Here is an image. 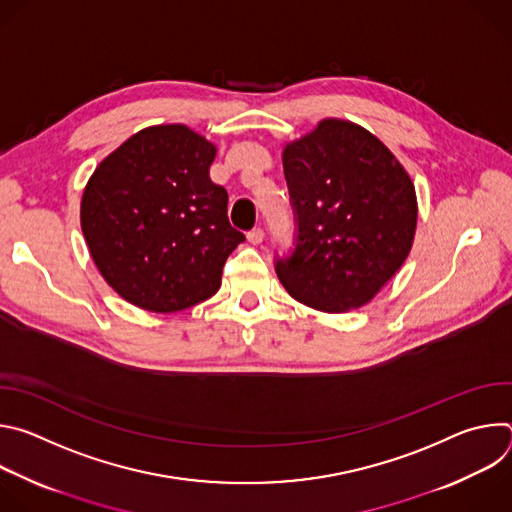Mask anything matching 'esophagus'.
<instances>
[{"label":"esophagus","mask_w":512,"mask_h":512,"mask_svg":"<svg viewBox=\"0 0 512 512\" xmlns=\"http://www.w3.org/2000/svg\"><path fill=\"white\" fill-rule=\"evenodd\" d=\"M263 237H265V233H263V229H259V227H255V229H251V231L247 233V239H249L251 245H259V243L263 241Z\"/></svg>","instance_id":"obj_1"}]
</instances>
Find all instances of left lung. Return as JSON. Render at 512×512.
<instances>
[{
    "label": "left lung",
    "instance_id": "1",
    "mask_svg": "<svg viewBox=\"0 0 512 512\" xmlns=\"http://www.w3.org/2000/svg\"><path fill=\"white\" fill-rule=\"evenodd\" d=\"M296 247L275 271L291 298L328 314L360 308L401 269L415 227V188L364 127L324 119L285 145Z\"/></svg>",
    "mask_w": 512,
    "mask_h": 512
}]
</instances>
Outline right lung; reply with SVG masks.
I'll return each instance as SVG.
<instances>
[{
    "instance_id": "1",
    "label": "right lung",
    "mask_w": 512,
    "mask_h": 512,
    "mask_svg": "<svg viewBox=\"0 0 512 512\" xmlns=\"http://www.w3.org/2000/svg\"><path fill=\"white\" fill-rule=\"evenodd\" d=\"M216 148L186 125H154L123 141L93 172L81 229L105 281L148 312H180L221 287L245 235L229 194L210 180Z\"/></svg>"
}]
</instances>
